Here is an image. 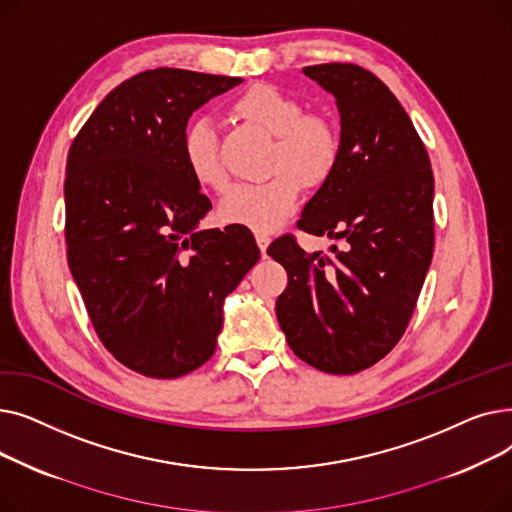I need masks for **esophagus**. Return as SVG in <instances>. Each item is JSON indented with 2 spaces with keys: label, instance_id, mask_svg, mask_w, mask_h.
<instances>
[{
  "label": "esophagus",
  "instance_id": "obj_1",
  "mask_svg": "<svg viewBox=\"0 0 512 512\" xmlns=\"http://www.w3.org/2000/svg\"><path fill=\"white\" fill-rule=\"evenodd\" d=\"M255 240H257V247H259L261 255L265 257L267 245H270V234H265V232H257V234H255Z\"/></svg>",
  "mask_w": 512,
  "mask_h": 512
}]
</instances>
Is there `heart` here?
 Returning <instances> with one entry per match:
<instances>
[{
    "instance_id": "heart-1",
    "label": "heart",
    "mask_w": 512,
    "mask_h": 512,
    "mask_svg": "<svg viewBox=\"0 0 512 512\" xmlns=\"http://www.w3.org/2000/svg\"><path fill=\"white\" fill-rule=\"evenodd\" d=\"M230 114L270 134L265 168L272 176L257 184L234 186L220 203V220L257 232L276 230L297 205L301 186L315 191L336 172L342 153L340 130L330 116L307 112L297 97L267 83L238 93L230 103ZM180 153L197 184L211 191L228 186L218 134L207 120L184 130Z\"/></svg>"
}]
</instances>
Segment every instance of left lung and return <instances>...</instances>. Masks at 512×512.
<instances>
[{"instance_id": "left-lung-1", "label": "left lung", "mask_w": 512, "mask_h": 512, "mask_svg": "<svg viewBox=\"0 0 512 512\" xmlns=\"http://www.w3.org/2000/svg\"><path fill=\"white\" fill-rule=\"evenodd\" d=\"M303 72L336 97L342 153L297 226L342 247L307 253L284 234L267 255L288 274L276 315L292 353L348 375L384 359L409 326L434 255V172L405 107L378 76L338 62Z\"/></svg>"}]
</instances>
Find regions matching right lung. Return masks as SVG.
Wrapping results in <instances>:
<instances>
[{"label": "right lung", "mask_w": 512, "mask_h": 512, "mask_svg": "<svg viewBox=\"0 0 512 512\" xmlns=\"http://www.w3.org/2000/svg\"><path fill=\"white\" fill-rule=\"evenodd\" d=\"M236 76L157 68L97 105L68 151L66 255L101 344L174 380L211 359L222 305L259 261L249 228L201 230L211 201L180 153L188 118Z\"/></svg>", "instance_id": "obj_1"}]
</instances>
